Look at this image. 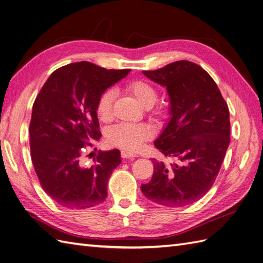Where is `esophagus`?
Listing matches in <instances>:
<instances>
[{
    "instance_id": "obj_1",
    "label": "esophagus",
    "mask_w": 263,
    "mask_h": 263,
    "mask_svg": "<svg viewBox=\"0 0 263 263\" xmlns=\"http://www.w3.org/2000/svg\"><path fill=\"white\" fill-rule=\"evenodd\" d=\"M121 157H122L123 159H134L137 157L136 153H131V152H127V151H122L121 152Z\"/></svg>"
}]
</instances>
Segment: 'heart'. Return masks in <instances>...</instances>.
Listing matches in <instances>:
<instances>
[{
  "instance_id": "obj_1",
  "label": "heart",
  "mask_w": 263,
  "mask_h": 263,
  "mask_svg": "<svg viewBox=\"0 0 263 263\" xmlns=\"http://www.w3.org/2000/svg\"><path fill=\"white\" fill-rule=\"evenodd\" d=\"M125 90L136 98L144 107L152 106L158 99L157 89L152 84L143 80L131 81L125 86ZM114 101V92L107 90L102 93L97 104V114L102 122H109L112 119V107ZM153 131L146 124L120 123L112 126L106 133L107 143L117 146L124 151L134 152L142 147L145 141L149 140Z\"/></svg>"
}]
</instances>
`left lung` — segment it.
Returning <instances> with one entry per match:
<instances>
[{
  "mask_svg": "<svg viewBox=\"0 0 263 263\" xmlns=\"http://www.w3.org/2000/svg\"><path fill=\"white\" fill-rule=\"evenodd\" d=\"M142 72L169 93L171 119L154 145L178 163L167 167L152 159V179L141 191L161 205L191 204L211 189L223 162L230 143L228 104L210 74L193 62Z\"/></svg>",
  "mask_w": 263,
  "mask_h": 263,
  "instance_id": "1",
  "label": "left lung"
}]
</instances>
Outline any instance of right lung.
<instances>
[{"mask_svg": "<svg viewBox=\"0 0 263 263\" xmlns=\"http://www.w3.org/2000/svg\"><path fill=\"white\" fill-rule=\"evenodd\" d=\"M129 72L86 61L71 63L53 72L37 94L29 130L31 158L42 189L62 206L93 208L107 196L120 151H99L90 167L82 166L81 158L85 146L101 137L100 97Z\"/></svg>", "mask_w": 263, "mask_h": 263, "instance_id": "obj_1", "label": "right lung"}]
</instances>
